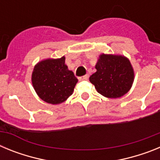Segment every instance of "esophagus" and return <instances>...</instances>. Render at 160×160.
I'll return each instance as SVG.
<instances>
[{
    "label": "esophagus",
    "mask_w": 160,
    "mask_h": 160,
    "mask_svg": "<svg viewBox=\"0 0 160 160\" xmlns=\"http://www.w3.org/2000/svg\"><path fill=\"white\" fill-rule=\"evenodd\" d=\"M88 78H89V74H86V75L81 76V77L78 78V79L80 80V81H82V80H87Z\"/></svg>",
    "instance_id": "34e87169"
}]
</instances>
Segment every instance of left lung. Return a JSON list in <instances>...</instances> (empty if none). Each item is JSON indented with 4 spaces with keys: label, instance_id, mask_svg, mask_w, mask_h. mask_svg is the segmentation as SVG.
I'll list each match as a JSON object with an SVG mask.
<instances>
[{
    "label": "left lung",
    "instance_id": "obj_1",
    "mask_svg": "<svg viewBox=\"0 0 160 160\" xmlns=\"http://www.w3.org/2000/svg\"><path fill=\"white\" fill-rule=\"evenodd\" d=\"M95 69L97 71L90 76V82L104 97H122L132 87L135 73L128 58L102 53L96 63Z\"/></svg>",
    "mask_w": 160,
    "mask_h": 160
}]
</instances>
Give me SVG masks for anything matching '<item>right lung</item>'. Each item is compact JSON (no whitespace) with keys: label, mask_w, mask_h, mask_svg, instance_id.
<instances>
[{"label":"right lung","mask_w":160,"mask_h":160,"mask_svg":"<svg viewBox=\"0 0 160 160\" xmlns=\"http://www.w3.org/2000/svg\"><path fill=\"white\" fill-rule=\"evenodd\" d=\"M78 78L68 70L65 57L41 61L33 68L32 83L41 99L50 104H60L73 94Z\"/></svg>","instance_id":"add662e5"}]
</instances>
